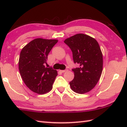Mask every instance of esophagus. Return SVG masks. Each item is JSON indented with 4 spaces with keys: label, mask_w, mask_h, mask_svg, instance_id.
<instances>
[{
    "label": "esophagus",
    "mask_w": 127,
    "mask_h": 127,
    "mask_svg": "<svg viewBox=\"0 0 127 127\" xmlns=\"http://www.w3.org/2000/svg\"><path fill=\"white\" fill-rule=\"evenodd\" d=\"M68 71V69H65V70H60V71H61V72H62V73H64V72H65V71Z\"/></svg>",
    "instance_id": "34e87169"
}]
</instances>
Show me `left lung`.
Listing matches in <instances>:
<instances>
[{
	"label": "left lung",
	"mask_w": 127,
	"mask_h": 127,
	"mask_svg": "<svg viewBox=\"0 0 127 127\" xmlns=\"http://www.w3.org/2000/svg\"><path fill=\"white\" fill-rule=\"evenodd\" d=\"M70 48L74 63V78L69 83L71 89L77 93H87L96 86L103 70V55L95 39L84 34H77L64 41Z\"/></svg>",
	"instance_id": "1"
}]
</instances>
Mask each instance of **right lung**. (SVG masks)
Returning <instances> with one entry per match:
<instances>
[{"label": "right lung", "instance_id": "obj_1", "mask_svg": "<svg viewBox=\"0 0 127 127\" xmlns=\"http://www.w3.org/2000/svg\"><path fill=\"white\" fill-rule=\"evenodd\" d=\"M58 41L36 38L25 45L20 52V75L25 85L34 93L43 94L52 89L58 73L56 70L48 67L47 61L48 54Z\"/></svg>", "mask_w": 127, "mask_h": 127}]
</instances>
